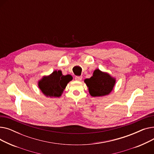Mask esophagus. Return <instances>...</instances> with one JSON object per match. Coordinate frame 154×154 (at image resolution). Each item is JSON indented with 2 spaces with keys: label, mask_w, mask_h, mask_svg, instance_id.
Wrapping results in <instances>:
<instances>
[{
  "label": "esophagus",
  "mask_w": 154,
  "mask_h": 154,
  "mask_svg": "<svg viewBox=\"0 0 154 154\" xmlns=\"http://www.w3.org/2000/svg\"><path fill=\"white\" fill-rule=\"evenodd\" d=\"M82 76H76L75 77V80H77V81H80V80H82Z\"/></svg>",
  "instance_id": "obj_1"
}]
</instances>
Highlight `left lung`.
Segmentation results:
<instances>
[{
  "label": "left lung",
  "instance_id": "1",
  "mask_svg": "<svg viewBox=\"0 0 154 154\" xmlns=\"http://www.w3.org/2000/svg\"><path fill=\"white\" fill-rule=\"evenodd\" d=\"M88 92L92 97H103L108 95L114 89L116 79L111 76L108 72L95 69L93 75L84 80Z\"/></svg>",
  "mask_w": 154,
  "mask_h": 154
}]
</instances>
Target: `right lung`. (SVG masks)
Here are the masks:
<instances>
[{"label": "right lung", "mask_w": 154, "mask_h": 154, "mask_svg": "<svg viewBox=\"0 0 154 154\" xmlns=\"http://www.w3.org/2000/svg\"><path fill=\"white\" fill-rule=\"evenodd\" d=\"M72 79L70 75H63L61 70H54L50 75H44L39 80L38 87L47 97H59Z\"/></svg>", "instance_id": "right-lung-1"}]
</instances>
